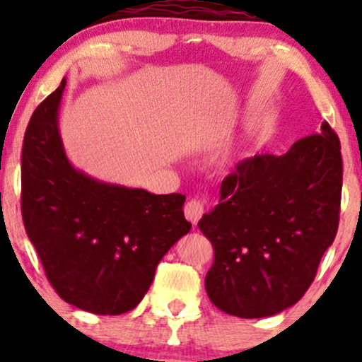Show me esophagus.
Listing matches in <instances>:
<instances>
[{"instance_id": "34e87169", "label": "esophagus", "mask_w": 362, "mask_h": 362, "mask_svg": "<svg viewBox=\"0 0 362 362\" xmlns=\"http://www.w3.org/2000/svg\"><path fill=\"white\" fill-rule=\"evenodd\" d=\"M184 213H185V218L189 219L190 223L197 224L199 219H201L202 214H204V202L199 201V199H190V201H187Z\"/></svg>"}]
</instances>
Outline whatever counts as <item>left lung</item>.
<instances>
[{"mask_svg":"<svg viewBox=\"0 0 362 362\" xmlns=\"http://www.w3.org/2000/svg\"><path fill=\"white\" fill-rule=\"evenodd\" d=\"M340 141L328 122L284 155L240 161L199 230L213 243L206 291L214 306L264 318L296 305L339 228Z\"/></svg>","mask_w":362,"mask_h":362,"instance_id":"1","label":"left lung"}]
</instances>
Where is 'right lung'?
Listing matches in <instances>:
<instances>
[{"label": "right lung", "mask_w": 362, "mask_h": 362, "mask_svg": "<svg viewBox=\"0 0 362 362\" xmlns=\"http://www.w3.org/2000/svg\"><path fill=\"white\" fill-rule=\"evenodd\" d=\"M66 78L37 107L22 149V216L45 276L69 305L97 315L136 308L156 265L192 224L185 195L107 184L69 163L59 134Z\"/></svg>", "instance_id": "1"}]
</instances>
